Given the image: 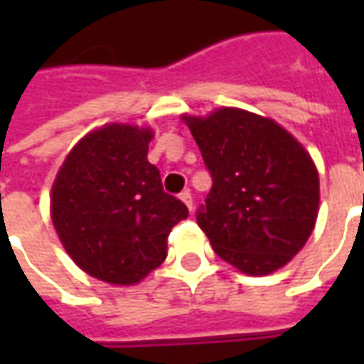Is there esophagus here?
<instances>
[{"mask_svg":"<svg viewBox=\"0 0 364 364\" xmlns=\"http://www.w3.org/2000/svg\"><path fill=\"white\" fill-rule=\"evenodd\" d=\"M179 198H181L183 203H185V206H187L191 213H193V197H191L189 191H183L181 195H179Z\"/></svg>","mask_w":364,"mask_h":364,"instance_id":"esophagus-1","label":"esophagus"}]
</instances>
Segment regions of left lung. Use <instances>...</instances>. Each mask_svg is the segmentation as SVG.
I'll list each match as a JSON object with an SVG mask.
<instances>
[{
	"label": "left lung",
	"mask_w": 364,
	"mask_h": 364,
	"mask_svg": "<svg viewBox=\"0 0 364 364\" xmlns=\"http://www.w3.org/2000/svg\"><path fill=\"white\" fill-rule=\"evenodd\" d=\"M181 120L213 175L197 222L216 255L252 277L284 267L318 220L312 156L279 122L237 107Z\"/></svg>",
	"instance_id": "obj_1"
}]
</instances>
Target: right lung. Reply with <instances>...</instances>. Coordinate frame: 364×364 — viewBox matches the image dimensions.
<instances>
[{
  "mask_svg": "<svg viewBox=\"0 0 364 364\" xmlns=\"http://www.w3.org/2000/svg\"><path fill=\"white\" fill-rule=\"evenodd\" d=\"M154 130L109 122L80 138L50 191V218L66 253L99 281L132 287L167 257V236L189 216L164 193L148 161Z\"/></svg>",
  "mask_w": 364,
  "mask_h": 364,
  "instance_id": "1",
  "label": "right lung"
}]
</instances>
